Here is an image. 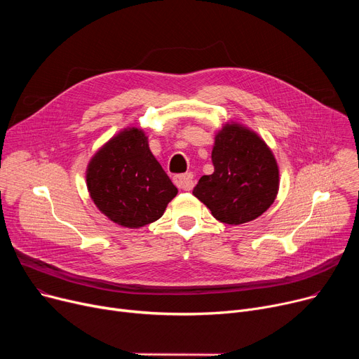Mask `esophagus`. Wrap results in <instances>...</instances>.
<instances>
[{"instance_id": "obj_1", "label": "esophagus", "mask_w": 359, "mask_h": 359, "mask_svg": "<svg viewBox=\"0 0 359 359\" xmlns=\"http://www.w3.org/2000/svg\"><path fill=\"white\" fill-rule=\"evenodd\" d=\"M175 184L182 191H192L195 186L194 175L192 173H184V175H177L175 176Z\"/></svg>"}]
</instances>
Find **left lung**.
<instances>
[{
	"label": "left lung",
	"instance_id": "1",
	"mask_svg": "<svg viewBox=\"0 0 359 359\" xmlns=\"http://www.w3.org/2000/svg\"><path fill=\"white\" fill-rule=\"evenodd\" d=\"M214 173L202 176L194 195L224 224L256 219L273 203L279 170L271 148L256 132L229 122L215 135Z\"/></svg>",
	"mask_w": 359,
	"mask_h": 359
}]
</instances>
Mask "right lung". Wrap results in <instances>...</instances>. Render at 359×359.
<instances>
[{
    "mask_svg": "<svg viewBox=\"0 0 359 359\" xmlns=\"http://www.w3.org/2000/svg\"><path fill=\"white\" fill-rule=\"evenodd\" d=\"M86 179L97 208L126 229L157 221L177 195L138 128H126L106 142L90 160Z\"/></svg>",
    "mask_w": 359,
    "mask_h": 359,
    "instance_id": "1",
    "label": "right lung"
}]
</instances>
